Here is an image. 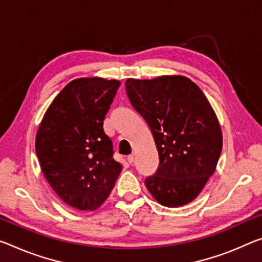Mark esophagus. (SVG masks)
<instances>
[{"label":"esophagus","mask_w":262,"mask_h":262,"mask_svg":"<svg viewBox=\"0 0 262 262\" xmlns=\"http://www.w3.org/2000/svg\"><path fill=\"white\" fill-rule=\"evenodd\" d=\"M134 160H135L134 155H129V156H127V161H128V163L133 164V162H134Z\"/></svg>","instance_id":"esophagus-1"}]
</instances>
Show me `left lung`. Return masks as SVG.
<instances>
[{"label": "left lung", "mask_w": 262, "mask_h": 262, "mask_svg": "<svg viewBox=\"0 0 262 262\" xmlns=\"http://www.w3.org/2000/svg\"><path fill=\"white\" fill-rule=\"evenodd\" d=\"M132 106L146 120L160 164L146 186L161 205L188 204L213 175L223 148L218 118L202 90L183 76L127 79Z\"/></svg>", "instance_id": "1"}]
</instances>
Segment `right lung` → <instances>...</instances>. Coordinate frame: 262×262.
Returning <instances> with one entry per match:
<instances>
[{
    "mask_svg": "<svg viewBox=\"0 0 262 262\" xmlns=\"http://www.w3.org/2000/svg\"><path fill=\"white\" fill-rule=\"evenodd\" d=\"M120 84L99 77L70 81L53 99L37 130L41 171L58 197L73 209H98L122 170L103 132Z\"/></svg>",
    "mask_w": 262,
    "mask_h": 262,
    "instance_id": "add662e5",
    "label": "right lung"
}]
</instances>
